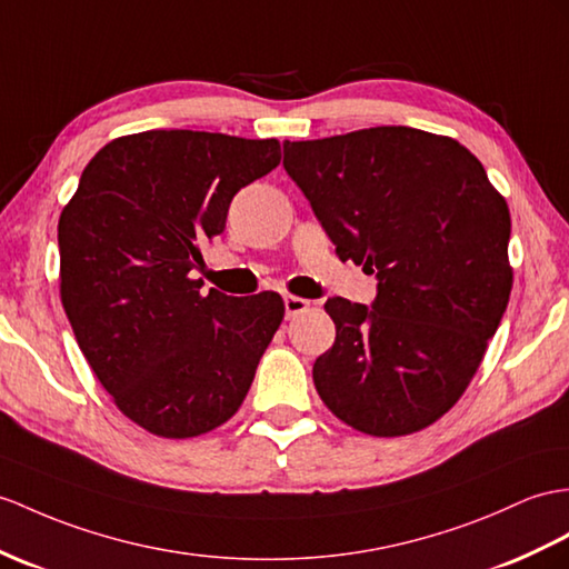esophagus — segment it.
<instances>
[{"mask_svg":"<svg viewBox=\"0 0 569 569\" xmlns=\"http://www.w3.org/2000/svg\"><path fill=\"white\" fill-rule=\"evenodd\" d=\"M309 309H311V301H309V299L295 297V295L284 297V311H287V318H295V316H299V313H303V311H309Z\"/></svg>","mask_w":569,"mask_h":569,"instance_id":"esophagus-1","label":"esophagus"}]
</instances>
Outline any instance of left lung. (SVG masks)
I'll use <instances>...</instances> for the list:
<instances>
[{
    "label": "left lung",
    "mask_w": 569,
    "mask_h": 569,
    "mask_svg": "<svg viewBox=\"0 0 569 569\" xmlns=\"http://www.w3.org/2000/svg\"><path fill=\"white\" fill-rule=\"evenodd\" d=\"M284 169L340 260L377 272L371 309L328 299L336 342L316 359L328 410L406 437L463 396L511 292L509 207L451 137L383 124L284 142Z\"/></svg>",
    "instance_id": "1"
}]
</instances>
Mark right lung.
Wrapping results in <instances>:
<instances>
[{"instance_id":"right-lung-1","label":"right lung","mask_w":569,"mask_h":569,"mask_svg":"<svg viewBox=\"0 0 569 569\" xmlns=\"http://www.w3.org/2000/svg\"><path fill=\"white\" fill-rule=\"evenodd\" d=\"M282 159L277 140L147 130L96 154L58 224L60 297L118 410L163 439L224 425L284 318L282 297H227L190 272L237 192Z\"/></svg>"}]
</instances>
